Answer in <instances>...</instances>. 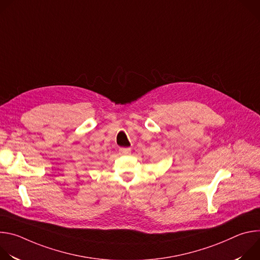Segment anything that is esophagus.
Segmentation results:
<instances>
[{
    "instance_id": "1",
    "label": "esophagus",
    "mask_w": 260,
    "mask_h": 260,
    "mask_svg": "<svg viewBox=\"0 0 260 260\" xmlns=\"http://www.w3.org/2000/svg\"><path fill=\"white\" fill-rule=\"evenodd\" d=\"M119 153L121 155H128V154H131V148L121 147V148H119Z\"/></svg>"
}]
</instances>
